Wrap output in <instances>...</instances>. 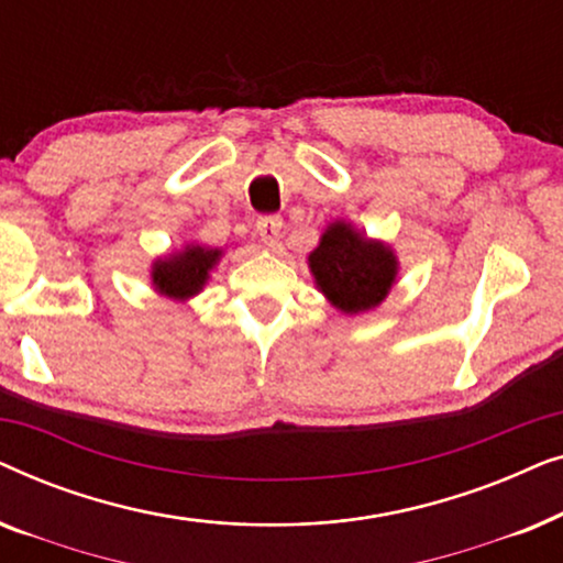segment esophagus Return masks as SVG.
I'll return each mask as SVG.
<instances>
[{
	"label": "esophagus",
	"mask_w": 563,
	"mask_h": 563,
	"mask_svg": "<svg viewBox=\"0 0 563 563\" xmlns=\"http://www.w3.org/2000/svg\"><path fill=\"white\" fill-rule=\"evenodd\" d=\"M282 225L284 222L279 214H264V218H258V222H256V233L261 235V241H264L266 245H274L282 235Z\"/></svg>",
	"instance_id": "1"
}]
</instances>
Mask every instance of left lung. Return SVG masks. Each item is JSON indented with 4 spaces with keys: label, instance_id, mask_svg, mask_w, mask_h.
Segmentation results:
<instances>
[{
    "label": "left lung",
    "instance_id": "8db88e82",
    "mask_svg": "<svg viewBox=\"0 0 563 563\" xmlns=\"http://www.w3.org/2000/svg\"><path fill=\"white\" fill-rule=\"evenodd\" d=\"M307 261L318 289L345 314L379 307L399 268L387 243L372 241L345 220L330 222Z\"/></svg>",
    "mask_w": 563,
    "mask_h": 563
}]
</instances>
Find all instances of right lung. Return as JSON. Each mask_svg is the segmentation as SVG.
<instances>
[{
    "label": "right lung",
    "instance_id": "right-lung-1",
    "mask_svg": "<svg viewBox=\"0 0 563 563\" xmlns=\"http://www.w3.org/2000/svg\"><path fill=\"white\" fill-rule=\"evenodd\" d=\"M220 256V249H205V245L197 243L184 245V251L168 253V256L153 261V287H156L158 295L172 299L195 297L210 279V272Z\"/></svg>",
    "mask_w": 563,
    "mask_h": 563
}]
</instances>
